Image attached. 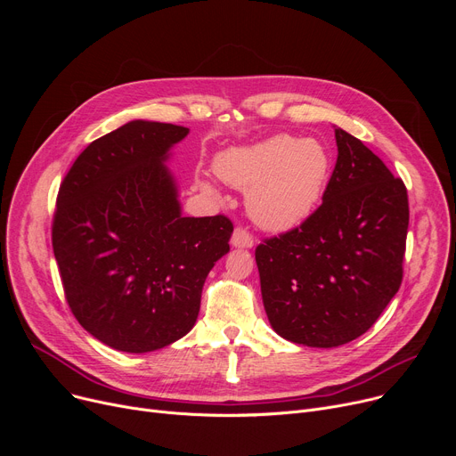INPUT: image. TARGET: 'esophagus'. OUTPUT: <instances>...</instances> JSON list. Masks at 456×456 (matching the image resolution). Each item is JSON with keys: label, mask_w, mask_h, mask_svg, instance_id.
<instances>
[{"label": "esophagus", "mask_w": 456, "mask_h": 456, "mask_svg": "<svg viewBox=\"0 0 456 456\" xmlns=\"http://www.w3.org/2000/svg\"><path fill=\"white\" fill-rule=\"evenodd\" d=\"M231 244H232L234 248H253L255 240H253V236L249 234L248 229L236 227L234 232H232V238H231Z\"/></svg>", "instance_id": "34e87169"}]
</instances>
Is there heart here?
Returning <instances> with one entry per match:
<instances>
[{"mask_svg": "<svg viewBox=\"0 0 456 456\" xmlns=\"http://www.w3.org/2000/svg\"><path fill=\"white\" fill-rule=\"evenodd\" d=\"M227 184L248 191L251 220L268 231H286L306 220L332 174V155L320 138L275 134L249 146L229 148L214 160ZM212 191L208 181H201Z\"/></svg>", "mask_w": 456, "mask_h": 456, "instance_id": "1", "label": "heart"}]
</instances>
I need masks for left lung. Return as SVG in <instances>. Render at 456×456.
<instances>
[{"label":"left lung","instance_id":"1","mask_svg":"<svg viewBox=\"0 0 456 456\" xmlns=\"http://www.w3.org/2000/svg\"><path fill=\"white\" fill-rule=\"evenodd\" d=\"M338 159L322 205L256 246L262 301L279 337L338 347L364 334L397 294L409 196L371 150L334 129Z\"/></svg>","mask_w":456,"mask_h":456}]
</instances>
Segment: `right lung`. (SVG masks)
<instances>
[{"mask_svg": "<svg viewBox=\"0 0 456 456\" xmlns=\"http://www.w3.org/2000/svg\"><path fill=\"white\" fill-rule=\"evenodd\" d=\"M186 134L133 119L94 140L59 188L52 242L66 301L118 351H155L190 332L205 279L229 251L227 216L181 214L166 160Z\"/></svg>", "mask_w": 456, "mask_h": 456, "instance_id": "1", "label": "right lung"}]
</instances>
